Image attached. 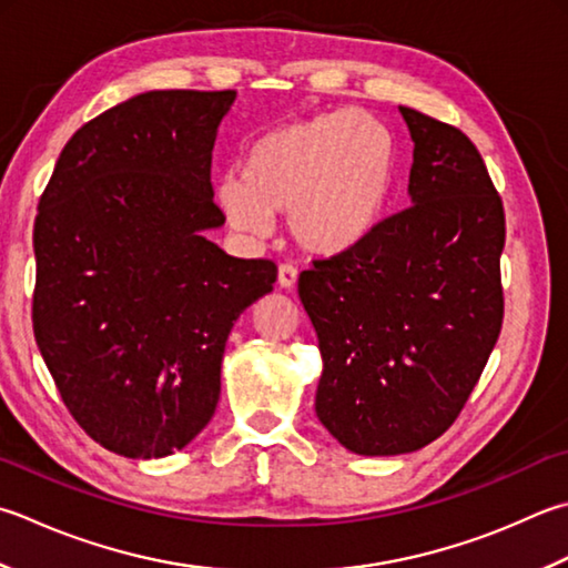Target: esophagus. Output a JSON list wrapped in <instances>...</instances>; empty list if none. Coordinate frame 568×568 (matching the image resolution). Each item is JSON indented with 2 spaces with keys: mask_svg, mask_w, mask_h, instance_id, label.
Segmentation results:
<instances>
[{
  "mask_svg": "<svg viewBox=\"0 0 568 568\" xmlns=\"http://www.w3.org/2000/svg\"><path fill=\"white\" fill-rule=\"evenodd\" d=\"M295 283H297V271L293 268V265L283 263L281 268H277V285H281L283 291H293Z\"/></svg>",
  "mask_w": 568,
  "mask_h": 568,
  "instance_id": "34e87169",
  "label": "esophagus"
}]
</instances>
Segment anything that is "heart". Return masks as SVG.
<instances>
[{
  "mask_svg": "<svg viewBox=\"0 0 568 568\" xmlns=\"http://www.w3.org/2000/svg\"><path fill=\"white\" fill-rule=\"evenodd\" d=\"M398 182V148L384 122L357 110L291 120L255 138L241 176L216 189L229 224L265 236L275 214L320 258L359 248L382 226Z\"/></svg>",
  "mask_w": 568,
  "mask_h": 568,
  "instance_id": "obj_1",
  "label": "heart"
}]
</instances>
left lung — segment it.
Listing matches in <instances>:
<instances>
[{"mask_svg": "<svg viewBox=\"0 0 568 568\" xmlns=\"http://www.w3.org/2000/svg\"><path fill=\"white\" fill-rule=\"evenodd\" d=\"M398 113L414 140L410 206L297 281L322 354L317 418L357 455L414 453L443 436L505 313V209L480 152L458 128Z\"/></svg>", "mask_w": 568, "mask_h": 568, "instance_id": "8db88e82", "label": "left lung"}]
</instances>
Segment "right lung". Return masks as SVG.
<instances>
[{
	"label": "right lung",
	"mask_w": 568,
	"mask_h": 568,
	"mask_svg": "<svg viewBox=\"0 0 568 568\" xmlns=\"http://www.w3.org/2000/svg\"><path fill=\"white\" fill-rule=\"evenodd\" d=\"M233 100L130 98L65 142L41 194L33 337L78 426L125 458H164L204 430L233 322L277 277L204 236L226 221L211 152Z\"/></svg>",
	"instance_id": "right-lung-1"
}]
</instances>
